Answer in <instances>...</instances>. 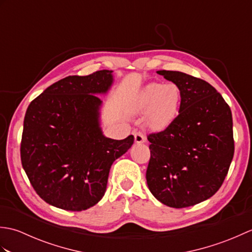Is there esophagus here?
<instances>
[{
    "label": "esophagus",
    "instance_id": "34e87169",
    "mask_svg": "<svg viewBox=\"0 0 252 252\" xmlns=\"http://www.w3.org/2000/svg\"><path fill=\"white\" fill-rule=\"evenodd\" d=\"M134 140H135L136 144H142V143L145 142V136L143 135V133L136 132L134 134Z\"/></svg>",
    "mask_w": 252,
    "mask_h": 252
}]
</instances>
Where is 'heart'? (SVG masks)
I'll use <instances>...</instances> for the list:
<instances>
[{
    "mask_svg": "<svg viewBox=\"0 0 252 252\" xmlns=\"http://www.w3.org/2000/svg\"><path fill=\"white\" fill-rule=\"evenodd\" d=\"M181 99V89L176 83L153 82L140 91L133 109L136 112H147V126L154 130H163L178 117Z\"/></svg>",
    "mask_w": 252,
    "mask_h": 252,
    "instance_id": "1",
    "label": "heart"
}]
</instances>
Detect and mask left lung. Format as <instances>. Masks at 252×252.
Returning <instances> with one entry per match:
<instances>
[{
  "label": "left lung",
  "instance_id": "obj_1",
  "mask_svg": "<svg viewBox=\"0 0 252 252\" xmlns=\"http://www.w3.org/2000/svg\"><path fill=\"white\" fill-rule=\"evenodd\" d=\"M157 73L179 85L182 99L175 120L147 136V185L163 205L190 207L215 195L228 172L234 156L232 111L205 80L181 71Z\"/></svg>",
  "mask_w": 252,
  "mask_h": 252
}]
</instances>
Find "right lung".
<instances>
[{"label": "right lung", "instance_id": "1", "mask_svg": "<svg viewBox=\"0 0 252 252\" xmlns=\"http://www.w3.org/2000/svg\"><path fill=\"white\" fill-rule=\"evenodd\" d=\"M114 83L112 70L69 76L43 91L26 111L20 157L36 194L50 205L82 211L105 195L111 164L134 136L112 140L100 127L99 94Z\"/></svg>", "mask_w": 252, "mask_h": 252}]
</instances>
